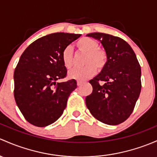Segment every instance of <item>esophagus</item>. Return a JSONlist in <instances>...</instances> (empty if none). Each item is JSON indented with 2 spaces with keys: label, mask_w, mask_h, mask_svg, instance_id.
Here are the masks:
<instances>
[{
  "label": "esophagus",
  "mask_w": 157,
  "mask_h": 157,
  "mask_svg": "<svg viewBox=\"0 0 157 157\" xmlns=\"http://www.w3.org/2000/svg\"><path fill=\"white\" fill-rule=\"evenodd\" d=\"M83 83V81H80V80H77V86H80L81 85V84Z\"/></svg>",
  "instance_id": "obj_1"
}]
</instances>
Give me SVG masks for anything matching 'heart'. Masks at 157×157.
<instances>
[{
  "instance_id": "1",
  "label": "heart",
  "mask_w": 157,
  "mask_h": 157,
  "mask_svg": "<svg viewBox=\"0 0 157 157\" xmlns=\"http://www.w3.org/2000/svg\"><path fill=\"white\" fill-rule=\"evenodd\" d=\"M77 48L80 51L86 52L83 67H76L68 72V77L76 80H84L91 77L95 73L96 68L102 70L108 62V55L105 50L98 47V44L95 40L90 37H82L75 43ZM63 65L67 69L71 67L73 64L72 50L70 47L64 49L62 53Z\"/></svg>"
}]
</instances>
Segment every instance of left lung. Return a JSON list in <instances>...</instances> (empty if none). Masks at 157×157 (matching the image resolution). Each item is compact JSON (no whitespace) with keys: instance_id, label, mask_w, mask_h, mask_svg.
Wrapping results in <instances>:
<instances>
[{"instance_id":"obj_1","label":"left lung","mask_w":157,"mask_h":157,"mask_svg":"<svg viewBox=\"0 0 157 157\" xmlns=\"http://www.w3.org/2000/svg\"><path fill=\"white\" fill-rule=\"evenodd\" d=\"M101 41L108 55L101 72L90 83L92 92L86 105L101 123L118 125L129 117L141 90V66L129 44L119 37L104 34H87Z\"/></svg>"}]
</instances>
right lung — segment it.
I'll list each match as a JSON object with an SVG mask.
<instances>
[{
	"mask_svg": "<svg viewBox=\"0 0 157 157\" xmlns=\"http://www.w3.org/2000/svg\"><path fill=\"white\" fill-rule=\"evenodd\" d=\"M81 34L58 32L36 40L23 52L14 71V98L29 123L44 127L60 117L77 81L65 78L62 53Z\"/></svg>",
	"mask_w": 157,
	"mask_h": 157,
	"instance_id": "obj_1",
	"label": "right lung"
}]
</instances>
